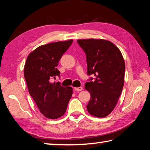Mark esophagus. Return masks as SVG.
Wrapping results in <instances>:
<instances>
[{"label": "esophagus", "instance_id": "34e87169", "mask_svg": "<svg viewBox=\"0 0 150 150\" xmlns=\"http://www.w3.org/2000/svg\"><path fill=\"white\" fill-rule=\"evenodd\" d=\"M75 90L76 91H81L83 90V87H75Z\"/></svg>", "mask_w": 150, "mask_h": 150}]
</instances>
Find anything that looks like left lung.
<instances>
[{
  "label": "left lung",
  "mask_w": 150,
  "mask_h": 150,
  "mask_svg": "<svg viewBox=\"0 0 150 150\" xmlns=\"http://www.w3.org/2000/svg\"><path fill=\"white\" fill-rule=\"evenodd\" d=\"M84 51L87 63V75L91 77L85 89L91 94L87 105L88 112L98 118L108 116L118 103L122 91L125 63L120 51L110 41L100 39L78 40Z\"/></svg>",
  "instance_id": "1"
}]
</instances>
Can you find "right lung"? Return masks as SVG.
<instances>
[{
    "label": "right lung",
    "instance_id": "obj_1",
    "mask_svg": "<svg viewBox=\"0 0 150 150\" xmlns=\"http://www.w3.org/2000/svg\"><path fill=\"white\" fill-rule=\"evenodd\" d=\"M72 42L70 40L41 45L30 53L25 63L24 78L30 95L47 118L56 119L64 115L71 98V87L52 83L50 79L60 75L58 63Z\"/></svg>",
    "mask_w": 150,
    "mask_h": 150
}]
</instances>
